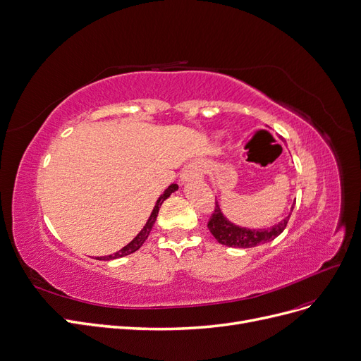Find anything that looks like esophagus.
<instances>
[{
	"instance_id": "1",
	"label": "esophagus",
	"mask_w": 361,
	"mask_h": 361,
	"mask_svg": "<svg viewBox=\"0 0 361 361\" xmlns=\"http://www.w3.org/2000/svg\"><path fill=\"white\" fill-rule=\"evenodd\" d=\"M195 178H197V169H196L195 166L185 168V169L181 172V181H183V183L193 181Z\"/></svg>"
}]
</instances>
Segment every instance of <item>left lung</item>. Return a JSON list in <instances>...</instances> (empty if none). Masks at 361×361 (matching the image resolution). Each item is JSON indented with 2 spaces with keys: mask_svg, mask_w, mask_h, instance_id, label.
<instances>
[{
  "mask_svg": "<svg viewBox=\"0 0 361 361\" xmlns=\"http://www.w3.org/2000/svg\"><path fill=\"white\" fill-rule=\"evenodd\" d=\"M293 208L295 207H291V211ZM290 216L291 212L284 220L274 224L272 228L248 229V228H241V226H236L226 219L220 209L219 202H216L214 212H212V216L208 221V229L212 233V236H214L223 245L235 247V248H252L260 244L271 243L276 236L281 235L283 231L286 229Z\"/></svg>",
  "mask_w": 361,
  "mask_h": 361,
  "instance_id": "left-lung-1",
  "label": "left lung"
}]
</instances>
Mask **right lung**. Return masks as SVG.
<instances>
[{
	"instance_id": "1",
	"label": "right lung",
	"mask_w": 361,
	"mask_h": 361,
	"mask_svg": "<svg viewBox=\"0 0 361 361\" xmlns=\"http://www.w3.org/2000/svg\"><path fill=\"white\" fill-rule=\"evenodd\" d=\"M176 190H178V185H177V184L168 185V189H166L162 195L159 196V199L156 201V205H154V208H153V211H152V214H150L149 220H147V223L144 224V228L141 229V232H140L135 238H133L128 245H125L122 250H118L117 252H114V255L104 256V257H101V259H98V260H113V259H118V257H125V256L132 255V252H135L137 250H140L141 245L145 243V239L149 238V235H150V231H152L153 224H154V221H156V219H157L160 207H162L165 199H168V197L171 196V193H173Z\"/></svg>"
}]
</instances>
